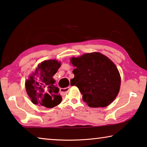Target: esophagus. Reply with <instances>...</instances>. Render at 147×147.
<instances>
[{
	"mask_svg": "<svg viewBox=\"0 0 147 147\" xmlns=\"http://www.w3.org/2000/svg\"><path fill=\"white\" fill-rule=\"evenodd\" d=\"M71 88V85H69L68 87L67 88H61V92H68Z\"/></svg>",
	"mask_w": 147,
	"mask_h": 147,
	"instance_id": "1",
	"label": "esophagus"
}]
</instances>
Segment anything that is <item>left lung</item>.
<instances>
[{
    "label": "left lung",
    "instance_id": "1",
    "mask_svg": "<svg viewBox=\"0 0 147 147\" xmlns=\"http://www.w3.org/2000/svg\"><path fill=\"white\" fill-rule=\"evenodd\" d=\"M70 62L76 67L73 70L76 86L88 106L105 107L113 102L119 92L121 78L111 60L92 52L71 57Z\"/></svg>",
    "mask_w": 147,
    "mask_h": 147
}]
</instances>
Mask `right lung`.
I'll return each instance as SVG.
<instances>
[{"label":"right lung","instance_id":"1","mask_svg":"<svg viewBox=\"0 0 147 147\" xmlns=\"http://www.w3.org/2000/svg\"><path fill=\"white\" fill-rule=\"evenodd\" d=\"M61 66V61L49 59L38 64L25 81L26 93L34 104L52 108L62 101L53 76Z\"/></svg>","mask_w":147,"mask_h":147}]
</instances>
